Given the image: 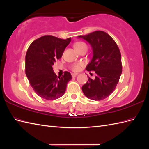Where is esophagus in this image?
Listing matches in <instances>:
<instances>
[{
	"label": "esophagus",
	"instance_id": "obj_1",
	"mask_svg": "<svg viewBox=\"0 0 149 149\" xmlns=\"http://www.w3.org/2000/svg\"><path fill=\"white\" fill-rule=\"evenodd\" d=\"M71 75H72V77L75 78V77H76V76H77L78 74H75V73H72Z\"/></svg>",
	"mask_w": 149,
	"mask_h": 149
}]
</instances>
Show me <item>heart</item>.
Listing matches in <instances>:
<instances>
[{
  "label": "heart",
  "instance_id": "1",
  "mask_svg": "<svg viewBox=\"0 0 149 149\" xmlns=\"http://www.w3.org/2000/svg\"><path fill=\"white\" fill-rule=\"evenodd\" d=\"M84 47H86V45L85 43H83V42H77L74 45V48H75V49L76 51H78L80 49H81L83 48H84ZM82 64L81 63H78V64H75V65H73V66H72L71 67V69L72 70H73V71H78L79 70Z\"/></svg>",
  "mask_w": 149,
  "mask_h": 149
}]
</instances>
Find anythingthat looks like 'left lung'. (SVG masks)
Returning a JSON list of instances; mask_svg holds the SVG:
<instances>
[{
	"instance_id": "8db88e82",
	"label": "left lung",
	"mask_w": 149,
	"mask_h": 149,
	"mask_svg": "<svg viewBox=\"0 0 149 149\" xmlns=\"http://www.w3.org/2000/svg\"><path fill=\"white\" fill-rule=\"evenodd\" d=\"M91 46L93 58L86 70L94 71L95 78L89 77L82 86L88 98L94 101L104 100L114 91L122 73L121 55L114 40L103 31L78 36Z\"/></svg>"
}]
</instances>
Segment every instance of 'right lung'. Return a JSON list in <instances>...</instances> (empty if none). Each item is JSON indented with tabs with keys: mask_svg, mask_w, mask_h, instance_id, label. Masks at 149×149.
<instances>
[{
	"mask_svg": "<svg viewBox=\"0 0 149 149\" xmlns=\"http://www.w3.org/2000/svg\"><path fill=\"white\" fill-rule=\"evenodd\" d=\"M71 40V38L63 40L45 35L31 43L26 52V76L34 91L45 100H54L61 97L72 79L68 71L57 77L52 67L62 56Z\"/></svg>",
	"mask_w": 149,
	"mask_h": 149,
	"instance_id": "right-lung-1",
	"label": "right lung"
}]
</instances>
